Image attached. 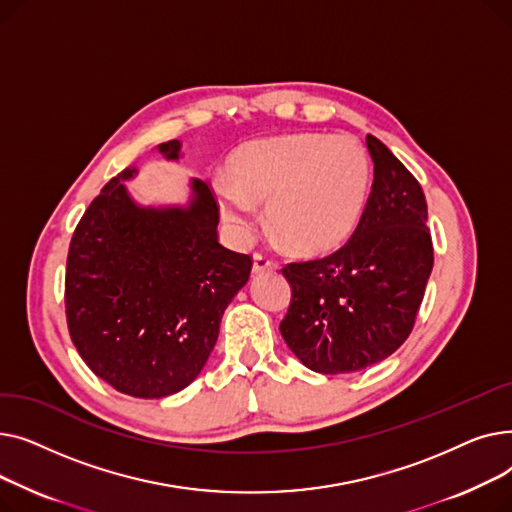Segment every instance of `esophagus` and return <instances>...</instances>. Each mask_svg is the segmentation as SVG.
<instances>
[{"instance_id":"obj_1","label":"esophagus","mask_w":512,"mask_h":512,"mask_svg":"<svg viewBox=\"0 0 512 512\" xmlns=\"http://www.w3.org/2000/svg\"><path fill=\"white\" fill-rule=\"evenodd\" d=\"M270 270H274V263L267 259L265 255L255 253L253 255V274H263V272H270Z\"/></svg>"}]
</instances>
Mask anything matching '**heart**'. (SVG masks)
I'll list each match as a JSON object with an SVG mask.
<instances>
[{
  "mask_svg": "<svg viewBox=\"0 0 512 512\" xmlns=\"http://www.w3.org/2000/svg\"><path fill=\"white\" fill-rule=\"evenodd\" d=\"M230 182L213 184L228 226L249 236L253 203H267V224L299 255H324L351 238L371 188L365 147L344 134L294 132L245 143L228 161Z\"/></svg>",
  "mask_w": 512,
  "mask_h": 512,
  "instance_id": "1",
  "label": "heart"
}]
</instances>
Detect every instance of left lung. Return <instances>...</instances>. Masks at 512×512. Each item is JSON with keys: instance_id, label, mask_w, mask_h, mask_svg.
Listing matches in <instances>:
<instances>
[{"instance_id": "obj_1", "label": "left lung", "mask_w": 512, "mask_h": 512, "mask_svg": "<svg viewBox=\"0 0 512 512\" xmlns=\"http://www.w3.org/2000/svg\"><path fill=\"white\" fill-rule=\"evenodd\" d=\"M373 184L351 240L336 253L290 263L292 299L280 334L305 367L355 373L390 357L413 330L434 267L421 184L367 134Z\"/></svg>"}]
</instances>
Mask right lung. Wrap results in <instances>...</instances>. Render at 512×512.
<instances>
[{
	"label": "right lung",
	"mask_w": 512,
	"mask_h": 512,
	"mask_svg": "<svg viewBox=\"0 0 512 512\" xmlns=\"http://www.w3.org/2000/svg\"><path fill=\"white\" fill-rule=\"evenodd\" d=\"M180 149L157 145L170 161ZM137 172L107 182L74 230L66 317L97 378L134 398H164L205 367L253 263L218 242L220 211L203 180L191 178L186 205H141L126 186Z\"/></svg>",
	"instance_id": "1"
}]
</instances>
